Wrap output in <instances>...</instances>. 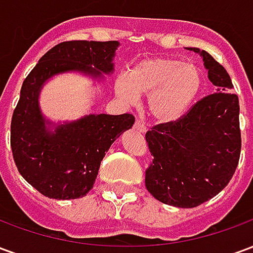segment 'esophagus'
<instances>
[{"mask_svg": "<svg viewBox=\"0 0 253 253\" xmlns=\"http://www.w3.org/2000/svg\"><path fill=\"white\" fill-rule=\"evenodd\" d=\"M134 128L139 132H146V130H148V127H146V125H145L142 121H135V123H134Z\"/></svg>", "mask_w": 253, "mask_h": 253, "instance_id": "1", "label": "esophagus"}]
</instances>
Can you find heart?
Masks as SVG:
<instances>
[{
  "label": "heart",
  "instance_id": "heart-1",
  "mask_svg": "<svg viewBox=\"0 0 253 253\" xmlns=\"http://www.w3.org/2000/svg\"><path fill=\"white\" fill-rule=\"evenodd\" d=\"M205 84L203 73L194 63L177 58H148L138 62L130 74L115 80L116 94L128 104L139 94H149L148 110L156 121L170 123L192 108Z\"/></svg>",
  "mask_w": 253,
  "mask_h": 253
}]
</instances>
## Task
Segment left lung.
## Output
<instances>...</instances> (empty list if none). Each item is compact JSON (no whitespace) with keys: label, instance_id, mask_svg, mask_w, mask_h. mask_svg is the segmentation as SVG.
Wrapping results in <instances>:
<instances>
[{"label":"left lung","instance_id":"1","mask_svg":"<svg viewBox=\"0 0 253 253\" xmlns=\"http://www.w3.org/2000/svg\"><path fill=\"white\" fill-rule=\"evenodd\" d=\"M187 50L201 54L217 92L196 101L181 119L157 125L145 135L153 156L146 188L157 201L181 209L199 206L228 186L241 152L239 97L229 92L228 72L205 50Z\"/></svg>","mask_w":253,"mask_h":253}]
</instances>
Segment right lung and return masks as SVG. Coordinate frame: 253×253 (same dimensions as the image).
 I'll return each instance as SVG.
<instances>
[{
    "mask_svg": "<svg viewBox=\"0 0 253 253\" xmlns=\"http://www.w3.org/2000/svg\"><path fill=\"white\" fill-rule=\"evenodd\" d=\"M118 46L116 41L62 42L48 50L24 80L10 123V146L20 175L42 195L52 199L86 195L111 145L134 125L131 114H92L58 125L52 131L51 122L39 108V93L48 78L66 72L93 78L110 74Z\"/></svg>",
    "mask_w": 253,
    "mask_h": 253,
    "instance_id": "1",
    "label": "right lung"
}]
</instances>
